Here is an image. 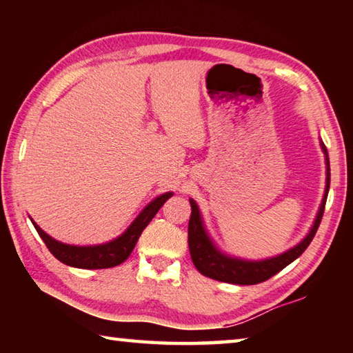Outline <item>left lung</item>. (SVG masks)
I'll list each match as a JSON object with an SVG mask.
<instances>
[{"instance_id": "left-lung-1", "label": "left lung", "mask_w": 353, "mask_h": 353, "mask_svg": "<svg viewBox=\"0 0 353 353\" xmlns=\"http://www.w3.org/2000/svg\"><path fill=\"white\" fill-rule=\"evenodd\" d=\"M322 151L325 154V168H327V179H325V193L322 198L319 212L316 214V219L313 223V227L310 229L308 235L303 240L296 244L294 248L286 250V252L280 254L277 256L259 261H249L235 259V256H229L221 252V250L214 246L210 236L205 232L204 223H202L201 212L196 202L190 199L191 204V216L188 223V248L190 255L193 260L196 270H198L202 276L210 277L213 280H219V282L225 283H235V285H255L261 283L265 280L276 276L294 261L297 256H301L303 250L308 248V244L318 232V227L321 224L322 214H324L325 202L328 188H330V162H328V154L324 143H321Z\"/></svg>"}]
</instances>
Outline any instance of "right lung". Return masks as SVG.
Returning a JSON list of instances; mask_svg holds the SVG:
<instances>
[{
	"label": "right lung",
	"mask_w": 353,
	"mask_h": 353,
	"mask_svg": "<svg viewBox=\"0 0 353 353\" xmlns=\"http://www.w3.org/2000/svg\"><path fill=\"white\" fill-rule=\"evenodd\" d=\"M172 196V193H165L159 198H155L151 204H148L143 212L135 218L132 224L128 227L121 236L115 238L113 241L105 244H98V246H71V244H65L51 238L45 234L40 227L34 223L32 224L40 235L41 240L45 241L46 248L50 252L56 256L59 261L63 265L81 268V270H105V268H113L121 265V263L128 259L132 252L137 241L145 230V227L151 223V219L155 216V213L160 210L166 201Z\"/></svg>",
	"instance_id": "obj_1"
}]
</instances>
